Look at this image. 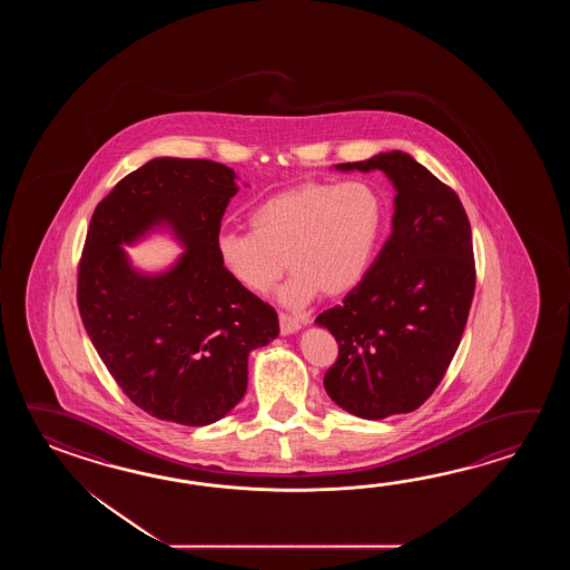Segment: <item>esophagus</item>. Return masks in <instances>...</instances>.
<instances>
[{
	"mask_svg": "<svg viewBox=\"0 0 570 570\" xmlns=\"http://www.w3.org/2000/svg\"><path fill=\"white\" fill-rule=\"evenodd\" d=\"M279 327H281V334H293V332H297L299 327H302V322L297 320V317H293V315L289 314H283L281 312L279 314Z\"/></svg>",
	"mask_w": 570,
	"mask_h": 570,
	"instance_id": "1",
	"label": "esophagus"
}]
</instances>
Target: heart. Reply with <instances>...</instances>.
<instances>
[{"label": "heart", "instance_id": "heart-1", "mask_svg": "<svg viewBox=\"0 0 570 570\" xmlns=\"http://www.w3.org/2000/svg\"><path fill=\"white\" fill-rule=\"evenodd\" d=\"M385 204L371 183L305 181L250 212V232H222L219 265L238 287L267 293L293 268L281 299L299 307L322 291L351 293L366 277L383 232Z\"/></svg>", "mask_w": 570, "mask_h": 570}]
</instances>
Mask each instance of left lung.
<instances>
[{"instance_id": "1", "label": "left lung", "mask_w": 570, "mask_h": 570, "mask_svg": "<svg viewBox=\"0 0 570 570\" xmlns=\"http://www.w3.org/2000/svg\"><path fill=\"white\" fill-rule=\"evenodd\" d=\"M340 170H383L395 187L393 232L340 305L315 317L338 342L324 387L364 420L410 413L449 371L473 303V234L459 195L393 150Z\"/></svg>"}]
</instances>
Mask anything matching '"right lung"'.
I'll use <instances>...</instances> for the list:
<instances>
[{"label": "right lung", "instance_id": "right-lung-1", "mask_svg": "<svg viewBox=\"0 0 570 570\" xmlns=\"http://www.w3.org/2000/svg\"><path fill=\"white\" fill-rule=\"evenodd\" d=\"M234 179L206 158H153L116 183L89 222L79 314L118 387L157 420L218 422L246 393L248 354L279 334L277 312L219 265ZM157 225H169L186 253L167 274L142 276L120 244Z\"/></svg>", "mask_w": 570, "mask_h": 570}]
</instances>
